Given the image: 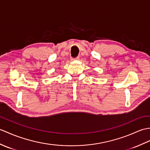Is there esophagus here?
<instances>
[{
    "mask_svg": "<svg viewBox=\"0 0 150 150\" xmlns=\"http://www.w3.org/2000/svg\"><path fill=\"white\" fill-rule=\"evenodd\" d=\"M71 61H74V60H79V57L77 56L76 57H71Z\"/></svg>",
    "mask_w": 150,
    "mask_h": 150,
    "instance_id": "obj_1",
    "label": "esophagus"
}]
</instances>
